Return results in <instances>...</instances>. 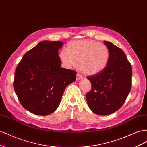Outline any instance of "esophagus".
<instances>
[{"label":"esophagus","mask_w":147,"mask_h":147,"mask_svg":"<svg viewBox=\"0 0 147 147\" xmlns=\"http://www.w3.org/2000/svg\"><path fill=\"white\" fill-rule=\"evenodd\" d=\"M82 75H81L80 74H78L77 75V81H78V80H80L82 79Z\"/></svg>","instance_id":"esophagus-1"}]
</instances>
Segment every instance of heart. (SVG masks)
I'll use <instances>...</instances> for the list:
<instances>
[{
    "label": "heart",
    "instance_id": "b5f03b06",
    "mask_svg": "<svg viewBox=\"0 0 147 147\" xmlns=\"http://www.w3.org/2000/svg\"><path fill=\"white\" fill-rule=\"evenodd\" d=\"M65 50L59 54L62 64L67 69H72L79 62L82 72L93 75L102 72L110 60V51L105 44L90 39L70 42Z\"/></svg>",
    "mask_w": 147,
    "mask_h": 147
}]
</instances>
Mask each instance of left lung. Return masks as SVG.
<instances>
[{"mask_svg": "<svg viewBox=\"0 0 147 147\" xmlns=\"http://www.w3.org/2000/svg\"><path fill=\"white\" fill-rule=\"evenodd\" d=\"M110 51V60L102 72L88 77L92 84L86 96L89 107L94 113L107 115L123 105L131 89L132 69L124 51L104 41Z\"/></svg>", "mask_w": 147, "mask_h": 147, "instance_id": "1", "label": "left lung"}]
</instances>
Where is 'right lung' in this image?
Returning <instances> with one entry per match:
<instances>
[{"instance_id": "1", "label": "right lung", "mask_w": 147, "mask_h": 147, "mask_svg": "<svg viewBox=\"0 0 147 147\" xmlns=\"http://www.w3.org/2000/svg\"><path fill=\"white\" fill-rule=\"evenodd\" d=\"M63 42L42 41L28 51L18 65L14 89L22 106L37 115L57 109L65 88L76 80L74 70L61 67L58 50Z\"/></svg>"}]
</instances>
